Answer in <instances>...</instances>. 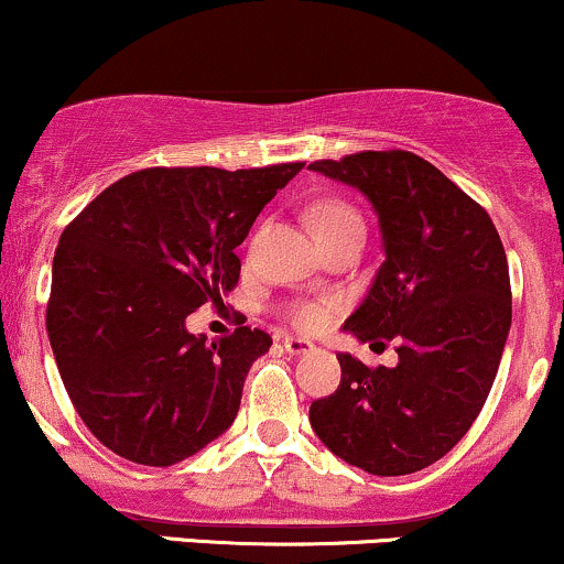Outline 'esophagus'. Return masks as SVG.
Segmentation results:
<instances>
[{"label": "esophagus", "mask_w": 564, "mask_h": 564, "mask_svg": "<svg viewBox=\"0 0 564 564\" xmlns=\"http://www.w3.org/2000/svg\"><path fill=\"white\" fill-rule=\"evenodd\" d=\"M283 349L289 351V355H307L315 347H312L310 341H304V338H296V336H286L283 338Z\"/></svg>", "instance_id": "obj_1"}]
</instances>
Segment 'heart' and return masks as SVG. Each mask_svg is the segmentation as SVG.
<instances>
[{
  "instance_id": "b5f03b06",
  "label": "heart",
  "mask_w": 564,
  "mask_h": 564,
  "mask_svg": "<svg viewBox=\"0 0 564 564\" xmlns=\"http://www.w3.org/2000/svg\"><path fill=\"white\" fill-rule=\"evenodd\" d=\"M312 223H315L317 239H328V236L338 234V230L349 228V226H362V217L357 215V209L347 205L341 199H325L321 205H315L312 209ZM286 321L300 330H317L323 328L325 321L330 315V302L325 300H300L291 302L283 310Z\"/></svg>"
}]
</instances>
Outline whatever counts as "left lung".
I'll list each match as a JSON object with an SVG mask.
<instances>
[{
  "mask_svg": "<svg viewBox=\"0 0 564 564\" xmlns=\"http://www.w3.org/2000/svg\"><path fill=\"white\" fill-rule=\"evenodd\" d=\"M310 167L376 207L386 260L344 330L393 338L399 355L397 368L338 355L341 383L310 404L312 431L372 476L417 473L470 431L497 378L512 323L505 247L476 199L404 149Z\"/></svg>",
  "mask_w": 564,
  "mask_h": 564,
  "instance_id": "8db88e82",
  "label": "left lung"
}]
</instances>
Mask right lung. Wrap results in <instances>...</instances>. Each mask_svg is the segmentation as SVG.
I'll return each mask as SVG.
<instances>
[{
    "label": "right lung",
    "instance_id": "add662e5",
    "mask_svg": "<svg viewBox=\"0 0 564 564\" xmlns=\"http://www.w3.org/2000/svg\"><path fill=\"white\" fill-rule=\"evenodd\" d=\"M302 167H144L65 226L46 330L73 406L118 457L167 467L230 429L273 338L239 325L207 341L186 317L236 289V247Z\"/></svg>",
    "mask_w": 564,
    "mask_h": 564
}]
</instances>
